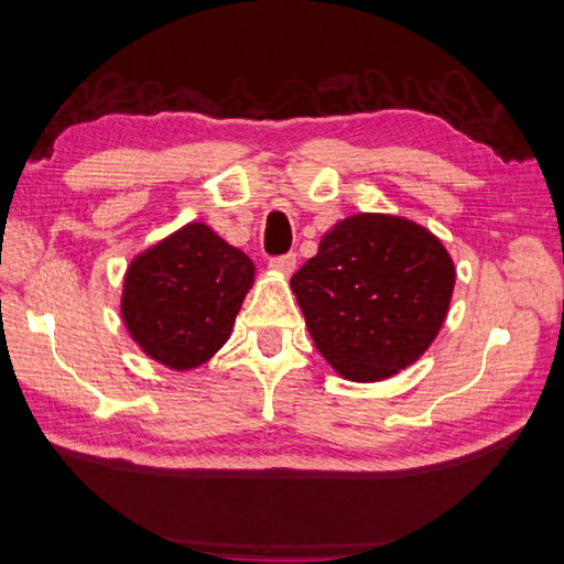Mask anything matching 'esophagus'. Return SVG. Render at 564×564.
<instances>
[{"label":"esophagus","instance_id":"34e87169","mask_svg":"<svg viewBox=\"0 0 564 564\" xmlns=\"http://www.w3.org/2000/svg\"><path fill=\"white\" fill-rule=\"evenodd\" d=\"M269 267H271L273 271L289 275V273H293V269H295V253H281V257H271V259H269Z\"/></svg>","mask_w":564,"mask_h":564}]
</instances>
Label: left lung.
<instances>
[{"label":"left lung","instance_id":"obj_1","mask_svg":"<svg viewBox=\"0 0 564 564\" xmlns=\"http://www.w3.org/2000/svg\"><path fill=\"white\" fill-rule=\"evenodd\" d=\"M291 285L319 355L349 381H379L435 339L455 267L427 229L355 215L327 231Z\"/></svg>","mask_w":564,"mask_h":564}]
</instances>
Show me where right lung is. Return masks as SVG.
Masks as SVG:
<instances>
[{"instance_id":"obj_1","label":"right lung","mask_w":564,"mask_h":564,"mask_svg":"<svg viewBox=\"0 0 564 564\" xmlns=\"http://www.w3.org/2000/svg\"><path fill=\"white\" fill-rule=\"evenodd\" d=\"M253 263L207 225H187L131 261L121 315L149 357L193 369L225 345Z\"/></svg>"}]
</instances>
